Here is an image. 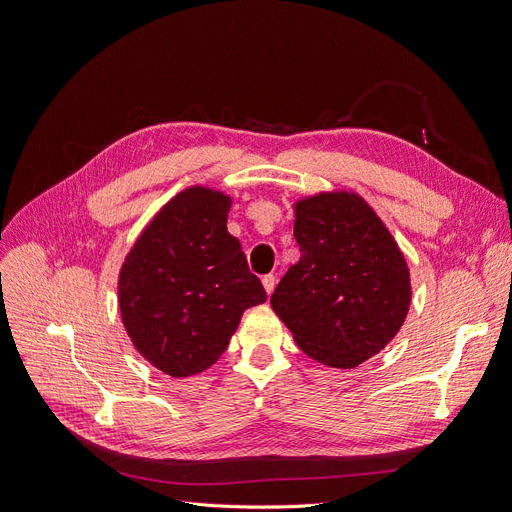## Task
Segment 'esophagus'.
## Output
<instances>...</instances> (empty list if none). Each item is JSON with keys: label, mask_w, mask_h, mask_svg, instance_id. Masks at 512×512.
I'll use <instances>...</instances> for the list:
<instances>
[{"label": "esophagus", "mask_w": 512, "mask_h": 512, "mask_svg": "<svg viewBox=\"0 0 512 512\" xmlns=\"http://www.w3.org/2000/svg\"><path fill=\"white\" fill-rule=\"evenodd\" d=\"M262 285H264V291L266 294H273V289H275V285H277V277L275 275H264L262 277Z\"/></svg>", "instance_id": "obj_1"}]
</instances>
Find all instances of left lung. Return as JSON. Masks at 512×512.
Masks as SVG:
<instances>
[{"instance_id": "8db88e82", "label": "left lung", "mask_w": 512, "mask_h": 512, "mask_svg": "<svg viewBox=\"0 0 512 512\" xmlns=\"http://www.w3.org/2000/svg\"><path fill=\"white\" fill-rule=\"evenodd\" d=\"M300 260L275 287L271 306L312 360L354 369L379 354L410 308V271L375 210L352 191L296 202Z\"/></svg>"}]
</instances>
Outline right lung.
Returning <instances> with one entry per match:
<instances>
[{
	"label": "right lung",
	"mask_w": 512,
	"mask_h": 512,
	"mask_svg": "<svg viewBox=\"0 0 512 512\" xmlns=\"http://www.w3.org/2000/svg\"><path fill=\"white\" fill-rule=\"evenodd\" d=\"M231 198L189 187L137 237L118 275V306L135 350L170 377L206 371L241 314L266 302L241 243L227 231Z\"/></svg>",
	"instance_id": "1"
}]
</instances>
